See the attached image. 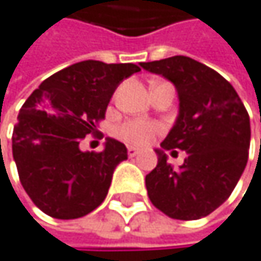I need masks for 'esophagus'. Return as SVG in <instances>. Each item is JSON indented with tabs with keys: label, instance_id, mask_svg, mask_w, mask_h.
I'll list each match as a JSON object with an SVG mask.
<instances>
[{
	"label": "esophagus",
	"instance_id": "1",
	"mask_svg": "<svg viewBox=\"0 0 261 261\" xmlns=\"http://www.w3.org/2000/svg\"><path fill=\"white\" fill-rule=\"evenodd\" d=\"M140 154V151L137 149V148H134V146H129L127 148V155L129 157H135V155H138Z\"/></svg>",
	"mask_w": 261,
	"mask_h": 261
}]
</instances>
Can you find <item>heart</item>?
<instances>
[{
	"label": "heart",
	"instance_id": "b5f03b06",
	"mask_svg": "<svg viewBox=\"0 0 261 261\" xmlns=\"http://www.w3.org/2000/svg\"><path fill=\"white\" fill-rule=\"evenodd\" d=\"M160 132L159 124L151 123V121H143V120H134L121 124L116 130L118 137L129 143V145H137V146H145L155 138V135Z\"/></svg>",
	"mask_w": 261,
	"mask_h": 261
}]
</instances>
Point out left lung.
<instances>
[{"label": "left lung", "instance_id": "obj_1", "mask_svg": "<svg viewBox=\"0 0 261 261\" xmlns=\"http://www.w3.org/2000/svg\"><path fill=\"white\" fill-rule=\"evenodd\" d=\"M141 68L173 82L179 115L155 149L157 166L146 176L151 202L174 219L191 221L210 215L226 202L238 184L249 155V115L235 88L207 65L174 56L140 63ZM187 152L173 168L165 150Z\"/></svg>", "mask_w": 261, "mask_h": 261}]
</instances>
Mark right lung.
Segmentation results:
<instances>
[{
	"mask_svg": "<svg viewBox=\"0 0 261 261\" xmlns=\"http://www.w3.org/2000/svg\"><path fill=\"white\" fill-rule=\"evenodd\" d=\"M138 71L134 63L84 60L45 79L26 99L12 154L24 191L43 213L74 219L102 204L127 149L113 138L102 152H84L79 143L98 132L116 87Z\"/></svg>",
	"mask_w": 261,
	"mask_h": 261,
	"instance_id": "1",
	"label": "right lung"
}]
</instances>
